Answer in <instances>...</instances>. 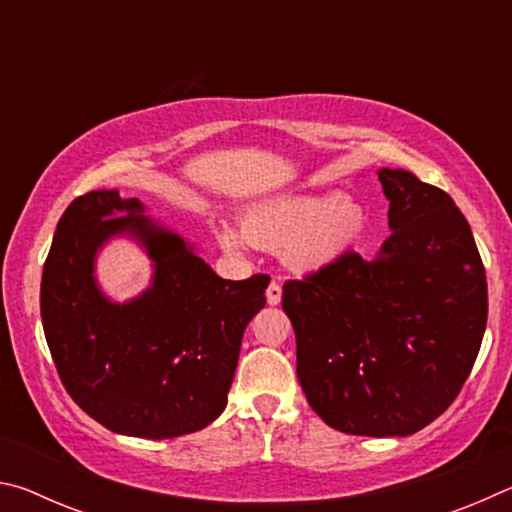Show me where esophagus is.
<instances>
[{"mask_svg":"<svg viewBox=\"0 0 512 512\" xmlns=\"http://www.w3.org/2000/svg\"><path fill=\"white\" fill-rule=\"evenodd\" d=\"M280 300H282V287L273 280L266 289V302H268V305L275 307V305H280Z\"/></svg>","mask_w":512,"mask_h":512,"instance_id":"34e87169","label":"esophagus"}]
</instances>
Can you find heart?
Wrapping results in <instances>:
<instances>
[{"label":"heart","mask_w":512,"mask_h":512,"mask_svg":"<svg viewBox=\"0 0 512 512\" xmlns=\"http://www.w3.org/2000/svg\"><path fill=\"white\" fill-rule=\"evenodd\" d=\"M368 210L354 198L336 194H287L268 198L244 214L241 235L228 225L216 228L221 246L232 253L253 244L282 250L284 264L296 273L332 266L366 237Z\"/></svg>","instance_id":"b5f03b06"}]
</instances>
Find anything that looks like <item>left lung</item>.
Wrapping results in <instances>:
<instances>
[{"mask_svg": "<svg viewBox=\"0 0 512 512\" xmlns=\"http://www.w3.org/2000/svg\"><path fill=\"white\" fill-rule=\"evenodd\" d=\"M391 237L375 259L287 280L307 402L352 436H411L447 411L479 354L488 282L470 223L443 189L381 169Z\"/></svg>", "mask_w": 512, "mask_h": 512, "instance_id": "1", "label": "left lung"}]
</instances>
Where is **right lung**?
I'll list each match as a JSON object with an SVG mask.
<instances>
[{
  "instance_id": "add662e5",
  "label": "right lung",
  "mask_w": 512,
  "mask_h": 512,
  "mask_svg": "<svg viewBox=\"0 0 512 512\" xmlns=\"http://www.w3.org/2000/svg\"><path fill=\"white\" fill-rule=\"evenodd\" d=\"M142 212L117 189L74 198L42 268L40 314L69 397L110 431L162 440L223 413L241 336L271 277L223 280ZM115 234L140 240L156 268L152 287L124 306L93 280L96 250Z\"/></svg>"
}]
</instances>
